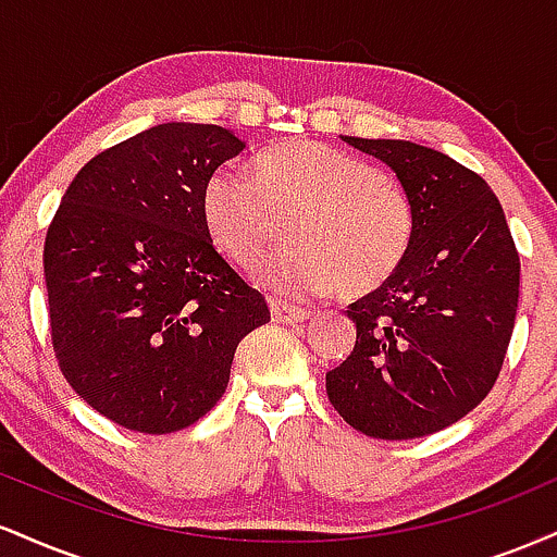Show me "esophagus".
I'll return each mask as SVG.
<instances>
[{
    "label": "esophagus",
    "instance_id": "obj_1",
    "mask_svg": "<svg viewBox=\"0 0 557 557\" xmlns=\"http://www.w3.org/2000/svg\"><path fill=\"white\" fill-rule=\"evenodd\" d=\"M270 311L274 322H283V324H293V322H304L309 319V309H300V306H290L283 304V300H270Z\"/></svg>",
    "mask_w": 557,
    "mask_h": 557
}]
</instances>
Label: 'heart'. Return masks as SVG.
Listing matches in <instances>:
<instances>
[{
	"instance_id": "obj_1",
	"label": "heart",
	"mask_w": 557,
	"mask_h": 557,
	"mask_svg": "<svg viewBox=\"0 0 557 557\" xmlns=\"http://www.w3.org/2000/svg\"><path fill=\"white\" fill-rule=\"evenodd\" d=\"M287 240L253 267V280L283 298L380 287L406 259L413 203L400 183L363 159L285 140L253 157L251 175L216 168L201 188V222L227 261L248 267L264 251L272 212H290Z\"/></svg>"
}]
</instances>
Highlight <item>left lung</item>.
<instances>
[{
    "label": "left lung",
    "mask_w": 557,
    "mask_h": 557,
    "mask_svg": "<svg viewBox=\"0 0 557 557\" xmlns=\"http://www.w3.org/2000/svg\"><path fill=\"white\" fill-rule=\"evenodd\" d=\"M343 140L398 175L413 238L393 277L348 306L356 345L327 372V395L369 437H424L497 382L519 309V251L497 196L456 159L411 140Z\"/></svg>",
    "instance_id": "obj_1"
}]
</instances>
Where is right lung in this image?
<instances>
[{"label":"right lung","instance_id":"obj_1","mask_svg":"<svg viewBox=\"0 0 557 557\" xmlns=\"http://www.w3.org/2000/svg\"><path fill=\"white\" fill-rule=\"evenodd\" d=\"M246 149L220 125L164 123L96 154L44 243L54 359L125 430L170 434L225 393L235 348L270 309L201 222V188Z\"/></svg>","mask_w":557,"mask_h":557}]
</instances>
